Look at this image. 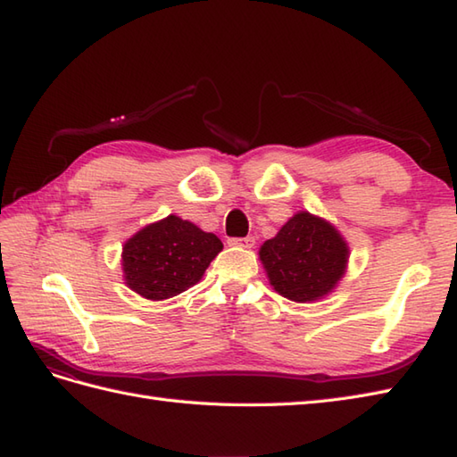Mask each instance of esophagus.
Segmentation results:
<instances>
[{
	"mask_svg": "<svg viewBox=\"0 0 457 457\" xmlns=\"http://www.w3.org/2000/svg\"><path fill=\"white\" fill-rule=\"evenodd\" d=\"M229 245H239V247H253L255 245V237L247 236V237H234L229 239Z\"/></svg>",
	"mask_w": 457,
	"mask_h": 457,
	"instance_id": "obj_1",
	"label": "esophagus"
}]
</instances>
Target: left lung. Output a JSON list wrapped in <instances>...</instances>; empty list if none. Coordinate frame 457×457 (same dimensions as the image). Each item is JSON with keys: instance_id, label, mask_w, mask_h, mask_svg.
Wrapping results in <instances>:
<instances>
[{"instance_id": "left-lung-1", "label": "left lung", "mask_w": 457, "mask_h": 457, "mask_svg": "<svg viewBox=\"0 0 457 457\" xmlns=\"http://www.w3.org/2000/svg\"><path fill=\"white\" fill-rule=\"evenodd\" d=\"M351 249L333 223L297 212L259 247L271 287L295 303L327 297L346 273Z\"/></svg>"}]
</instances>
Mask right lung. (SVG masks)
Listing matches in <instances>:
<instances>
[{
  "label": "right lung",
  "instance_id": "1",
  "mask_svg": "<svg viewBox=\"0 0 457 457\" xmlns=\"http://www.w3.org/2000/svg\"><path fill=\"white\" fill-rule=\"evenodd\" d=\"M223 249L216 234L170 213L148 223L122 245L127 287L148 301H164L198 283Z\"/></svg>",
  "mask_w": 457,
  "mask_h": 457
}]
</instances>
